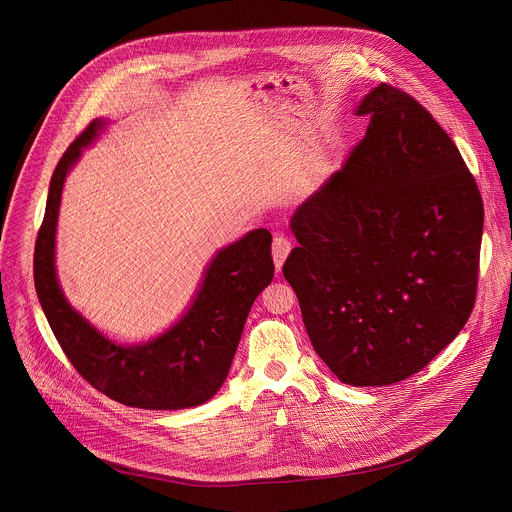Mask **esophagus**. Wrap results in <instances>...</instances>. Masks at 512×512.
<instances>
[{
  "label": "esophagus",
  "mask_w": 512,
  "mask_h": 512,
  "mask_svg": "<svg viewBox=\"0 0 512 512\" xmlns=\"http://www.w3.org/2000/svg\"><path fill=\"white\" fill-rule=\"evenodd\" d=\"M290 248H292V244L286 236H274V240H272V258H274V264H276L278 270L282 268Z\"/></svg>",
  "instance_id": "34e87169"
}]
</instances>
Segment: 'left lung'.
I'll use <instances>...</instances> for the list:
<instances>
[{
    "mask_svg": "<svg viewBox=\"0 0 512 512\" xmlns=\"http://www.w3.org/2000/svg\"><path fill=\"white\" fill-rule=\"evenodd\" d=\"M355 113L367 133L296 208L282 274L319 357L367 387L418 373L466 325L484 208L458 147L414 96L383 82Z\"/></svg>",
    "mask_w": 512,
    "mask_h": 512,
    "instance_id": "left-lung-1",
    "label": "left lung"
}]
</instances>
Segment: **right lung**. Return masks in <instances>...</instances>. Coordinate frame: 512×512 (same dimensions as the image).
I'll use <instances>...</instances> for the list:
<instances>
[{"instance_id": "1", "label": "right lung", "mask_w": 512, "mask_h": 512, "mask_svg": "<svg viewBox=\"0 0 512 512\" xmlns=\"http://www.w3.org/2000/svg\"><path fill=\"white\" fill-rule=\"evenodd\" d=\"M107 121H92L58 161L34 252V282L44 315L74 369L100 393L143 410L206 403L228 377L256 296L270 284L272 236L260 228L220 250L187 313L145 345H119L96 331L66 300L54 266L64 179Z\"/></svg>"}]
</instances>
